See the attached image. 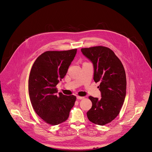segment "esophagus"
I'll return each mask as SVG.
<instances>
[{
  "label": "esophagus",
  "instance_id": "esophagus-1",
  "mask_svg": "<svg viewBox=\"0 0 152 152\" xmlns=\"http://www.w3.org/2000/svg\"><path fill=\"white\" fill-rule=\"evenodd\" d=\"M77 99H78V100H82V99H84V97H80V96H77Z\"/></svg>",
  "mask_w": 152,
  "mask_h": 152
}]
</instances>
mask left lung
<instances>
[{
  "instance_id": "8db88e82",
  "label": "left lung",
  "mask_w": 152,
  "mask_h": 152,
  "mask_svg": "<svg viewBox=\"0 0 152 152\" xmlns=\"http://www.w3.org/2000/svg\"><path fill=\"white\" fill-rule=\"evenodd\" d=\"M81 52L94 67V80L100 83V99L89 96L92 107L87 112L92 123L104 125L114 120L123 105L126 88L125 69L121 60L110 49L103 46L83 48Z\"/></svg>"
}]
</instances>
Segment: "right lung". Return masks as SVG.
I'll use <instances>...</instances> for the list:
<instances>
[{
  "instance_id": "add662e5",
  "label": "right lung",
  "mask_w": 152,
  "mask_h": 152,
  "mask_svg": "<svg viewBox=\"0 0 152 152\" xmlns=\"http://www.w3.org/2000/svg\"><path fill=\"white\" fill-rule=\"evenodd\" d=\"M77 49L47 51L33 63L28 78V94L36 113L52 125L66 121L76 97L58 94L56 86L65 77Z\"/></svg>"
}]
</instances>
